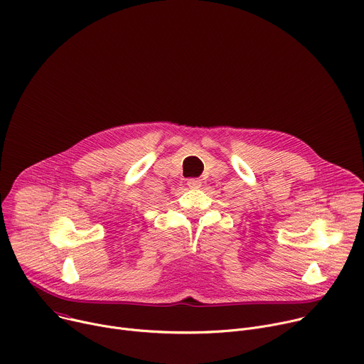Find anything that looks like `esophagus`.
Returning a JSON list of instances; mask_svg holds the SVG:
<instances>
[{
    "instance_id": "esophagus-1",
    "label": "esophagus",
    "mask_w": 364,
    "mask_h": 364,
    "mask_svg": "<svg viewBox=\"0 0 364 364\" xmlns=\"http://www.w3.org/2000/svg\"><path fill=\"white\" fill-rule=\"evenodd\" d=\"M187 186H188L190 188H199V187L202 186V181H200L199 178H190V180L187 181Z\"/></svg>"
}]
</instances>
